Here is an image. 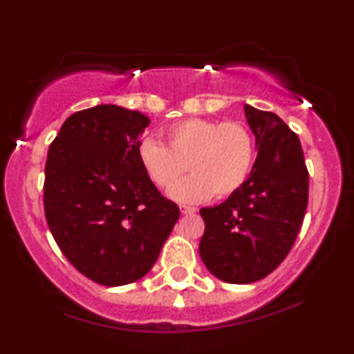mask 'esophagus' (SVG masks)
Wrapping results in <instances>:
<instances>
[{
	"label": "esophagus",
	"instance_id": "1",
	"mask_svg": "<svg viewBox=\"0 0 354 354\" xmlns=\"http://www.w3.org/2000/svg\"><path fill=\"white\" fill-rule=\"evenodd\" d=\"M180 211H182V214H185V216H188V214H195V212H196V207L182 205V206H180Z\"/></svg>",
	"mask_w": 354,
	"mask_h": 354
}]
</instances>
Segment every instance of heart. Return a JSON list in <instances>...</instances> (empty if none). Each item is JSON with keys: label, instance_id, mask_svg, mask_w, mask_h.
Wrapping results in <instances>:
<instances>
[{"label": "heart", "instance_id": "b5f03b06", "mask_svg": "<svg viewBox=\"0 0 354 354\" xmlns=\"http://www.w3.org/2000/svg\"><path fill=\"white\" fill-rule=\"evenodd\" d=\"M164 138L166 147L153 138L142 140L138 162L159 190L171 188L188 167L194 176L171 190V196L180 203L234 195L253 169L254 138L250 129L236 120L183 119L172 124Z\"/></svg>", "mask_w": 354, "mask_h": 354}]
</instances>
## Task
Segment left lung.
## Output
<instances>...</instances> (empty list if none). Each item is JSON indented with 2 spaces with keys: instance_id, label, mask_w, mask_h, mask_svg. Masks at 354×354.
<instances>
[{
  "instance_id": "8db88e82",
  "label": "left lung",
  "mask_w": 354,
  "mask_h": 354,
  "mask_svg": "<svg viewBox=\"0 0 354 354\" xmlns=\"http://www.w3.org/2000/svg\"><path fill=\"white\" fill-rule=\"evenodd\" d=\"M245 118L258 149L253 171L224 203L200 209V256L227 283L258 282L277 269L308 207L309 174L298 135L269 111L245 104Z\"/></svg>"
}]
</instances>
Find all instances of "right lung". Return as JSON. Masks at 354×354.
I'll list each match as a JSON object with an SVG mask.
<instances>
[{
    "instance_id": "obj_1",
    "label": "right lung",
    "mask_w": 354,
    "mask_h": 354,
    "mask_svg": "<svg viewBox=\"0 0 354 354\" xmlns=\"http://www.w3.org/2000/svg\"><path fill=\"white\" fill-rule=\"evenodd\" d=\"M138 111L100 104L66 119L45 166L48 227L67 261L106 287L149 272L180 209L138 162Z\"/></svg>"
}]
</instances>
